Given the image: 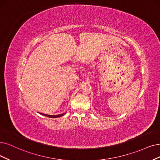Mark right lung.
Listing matches in <instances>:
<instances>
[{
	"mask_svg": "<svg viewBox=\"0 0 160 160\" xmlns=\"http://www.w3.org/2000/svg\"><path fill=\"white\" fill-rule=\"evenodd\" d=\"M41 115H43L45 117H50V118H57V117H61L62 115H64V113L63 114H61V115H46V114H43V113H41Z\"/></svg>",
	"mask_w": 160,
	"mask_h": 160,
	"instance_id": "add662e5",
	"label": "right lung"
}]
</instances>
